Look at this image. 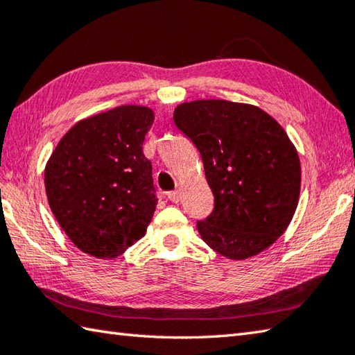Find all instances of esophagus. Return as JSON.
<instances>
[{
	"instance_id": "34e87169",
	"label": "esophagus",
	"mask_w": 355,
	"mask_h": 355,
	"mask_svg": "<svg viewBox=\"0 0 355 355\" xmlns=\"http://www.w3.org/2000/svg\"><path fill=\"white\" fill-rule=\"evenodd\" d=\"M168 198L171 201H173V203H178L182 196H180V191H171V192H168Z\"/></svg>"
}]
</instances>
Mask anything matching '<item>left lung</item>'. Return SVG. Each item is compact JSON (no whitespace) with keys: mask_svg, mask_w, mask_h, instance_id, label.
I'll return each instance as SVG.
<instances>
[{"mask_svg":"<svg viewBox=\"0 0 355 355\" xmlns=\"http://www.w3.org/2000/svg\"><path fill=\"white\" fill-rule=\"evenodd\" d=\"M177 129L203 159L214 209L197 221L201 239L232 260L265 251L286 231L300 196V159L272 116L225 100L183 103Z\"/></svg>","mask_w":355,"mask_h":355,"instance_id":"left-lung-1","label":"left lung"}]
</instances>
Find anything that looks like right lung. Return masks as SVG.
Listing matches in <instances>:
<instances>
[{
    "mask_svg": "<svg viewBox=\"0 0 355 355\" xmlns=\"http://www.w3.org/2000/svg\"><path fill=\"white\" fill-rule=\"evenodd\" d=\"M154 112L120 106L86 118L61 138L44 184L55 218L76 248L114 259L140 240L158 197L143 141Z\"/></svg>",
    "mask_w": 355,
    "mask_h": 355,
    "instance_id": "obj_1",
    "label": "right lung"
}]
</instances>
